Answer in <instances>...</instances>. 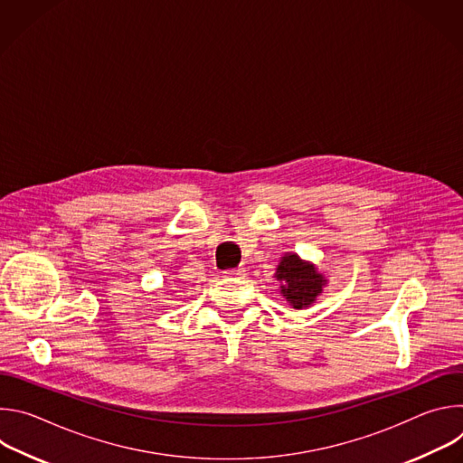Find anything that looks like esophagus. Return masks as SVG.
I'll list each match as a JSON object with an SVG mask.
<instances>
[{"label": "esophagus", "mask_w": 463, "mask_h": 463, "mask_svg": "<svg viewBox=\"0 0 463 463\" xmlns=\"http://www.w3.org/2000/svg\"><path fill=\"white\" fill-rule=\"evenodd\" d=\"M223 275H225V277H241V275H243V269H227Z\"/></svg>", "instance_id": "esophagus-1"}]
</instances>
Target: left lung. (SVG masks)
<instances>
[{
  "instance_id": "1",
  "label": "left lung",
  "mask_w": 463,
  "mask_h": 463,
  "mask_svg": "<svg viewBox=\"0 0 463 463\" xmlns=\"http://www.w3.org/2000/svg\"><path fill=\"white\" fill-rule=\"evenodd\" d=\"M275 277L282 284V295L295 309L313 304L317 295L322 291V284L326 282L311 263L302 261L297 254H288L282 258Z\"/></svg>"
}]
</instances>
